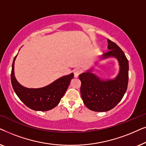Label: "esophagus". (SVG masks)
<instances>
[{"mask_svg":"<svg viewBox=\"0 0 146 146\" xmlns=\"http://www.w3.org/2000/svg\"><path fill=\"white\" fill-rule=\"evenodd\" d=\"M74 77L78 78L80 74V71L78 69H76L74 70Z\"/></svg>","mask_w":146,"mask_h":146,"instance_id":"obj_1","label":"esophagus"}]
</instances>
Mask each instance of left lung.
<instances>
[{
  "label": "left lung",
  "mask_w": 146,
  "mask_h": 146,
  "mask_svg": "<svg viewBox=\"0 0 146 146\" xmlns=\"http://www.w3.org/2000/svg\"><path fill=\"white\" fill-rule=\"evenodd\" d=\"M108 52L100 58V60L115 58L119 70L113 79L104 80L92 73L93 68L79 75L80 92L84 104L95 111H107L113 108L122 99L128 84L129 64L125 54L116 44L108 39Z\"/></svg>",
  "instance_id": "left-lung-1"
}]
</instances>
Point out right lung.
<instances>
[{"label": "right lung", "mask_w": 146, "mask_h": 146, "mask_svg": "<svg viewBox=\"0 0 146 146\" xmlns=\"http://www.w3.org/2000/svg\"><path fill=\"white\" fill-rule=\"evenodd\" d=\"M14 58L11 71V83L16 94L29 108L36 111H48L53 109L58 104L66 91L74 74L64 76L56 80L46 86L40 88H29L22 86L15 76Z\"/></svg>", "instance_id": "add662e5"}]
</instances>
